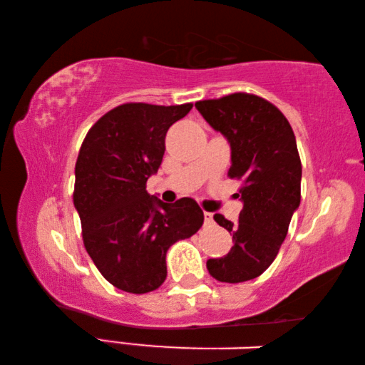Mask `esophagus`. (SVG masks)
Listing matches in <instances>:
<instances>
[{
    "label": "esophagus",
    "instance_id": "obj_1",
    "mask_svg": "<svg viewBox=\"0 0 365 365\" xmlns=\"http://www.w3.org/2000/svg\"><path fill=\"white\" fill-rule=\"evenodd\" d=\"M205 222H206V224H211V222H212V214L211 212H205Z\"/></svg>",
    "mask_w": 365,
    "mask_h": 365
}]
</instances>
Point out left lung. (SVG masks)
<instances>
[{
	"label": "left lung",
	"mask_w": 365,
	"mask_h": 365,
	"mask_svg": "<svg viewBox=\"0 0 365 365\" xmlns=\"http://www.w3.org/2000/svg\"><path fill=\"white\" fill-rule=\"evenodd\" d=\"M195 106L228 140V177L242 182L243 209L237 224L214 215L235 243L227 256L209 259L207 270L219 282H248L274 262L299 206L301 159L293 128L275 104L245 91Z\"/></svg>",
	"instance_id": "8db88e82"
}]
</instances>
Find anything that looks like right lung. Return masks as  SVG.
<instances>
[{"label":"right lung","instance_id":"obj_1","mask_svg":"<svg viewBox=\"0 0 365 365\" xmlns=\"http://www.w3.org/2000/svg\"><path fill=\"white\" fill-rule=\"evenodd\" d=\"M191 108L123 103L100 117L80 146L73 206L85 250L122 292L143 294L163 285L168 250L205 222L191 197L168 205L146 191L163 163L165 133Z\"/></svg>","mask_w":365,"mask_h":365}]
</instances>
